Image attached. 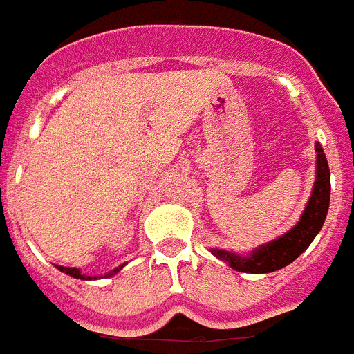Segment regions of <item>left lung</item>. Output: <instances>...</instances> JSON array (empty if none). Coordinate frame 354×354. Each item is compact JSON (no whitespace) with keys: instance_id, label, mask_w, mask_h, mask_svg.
<instances>
[{"instance_id":"8db88e82","label":"left lung","mask_w":354,"mask_h":354,"mask_svg":"<svg viewBox=\"0 0 354 354\" xmlns=\"http://www.w3.org/2000/svg\"><path fill=\"white\" fill-rule=\"evenodd\" d=\"M315 153H317V165H315V183H313L312 196H310L306 208L301 215V219L292 230L285 235L278 236L269 244H263L257 250L251 251L248 257L230 253L224 250H212L215 257L228 263L232 269L239 272H251V274H266L274 272L281 267L288 266L299 257L303 251L312 244L322 224H324L328 207H330V167L326 160L321 144L315 142Z\"/></svg>"}]
</instances>
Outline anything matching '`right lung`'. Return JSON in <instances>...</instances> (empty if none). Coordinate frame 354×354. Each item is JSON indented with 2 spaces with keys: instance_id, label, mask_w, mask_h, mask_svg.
Masks as SVG:
<instances>
[{
  "instance_id": "obj_1",
  "label": "right lung",
  "mask_w": 354,
  "mask_h": 354,
  "mask_svg": "<svg viewBox=\"0 0 354 354\" xmlns=\"http://www.w3.org/2000/svg\"><path fill=\"white\" fill-rule=\"evenodd\" d=\"M122 267H124V263H122V266H119L118 269H113L112 272H109V274H106V278H109V276H113V274H115V272H119V270H121ZM57 269L62 270V272H66V274L73 276V278H76V279H97L96 276H85V274H82V272H80V269H76V267L57 266ZM100 278H103V276H100Z\"/></svg>"
}]
</instances>
